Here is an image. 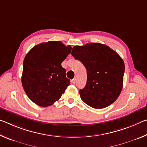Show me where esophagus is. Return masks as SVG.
<instances>
[{
  "mask_svg": "<svg viewBox=\"0 0 147 147\" xmlns=\"http://www.w3.org/2000/svg\"><path fill=\"white\" fill-rule=\"evenodd\" d=\"M72 83H73V84L76 83V78H74V79L72 80Z\"/></svg>",
  "mask_w": 147,
  "mask_h": 147,
  "instance_id": "obj_1",
  "label": "esophagus"
}]
</instances>
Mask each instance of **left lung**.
Wrapping results in <instances>:
<instances>
[{"label":"left lung","instance_id":"left-lung-1","mask_svg":"<svg viewBox=\"0 0 147 147\" xmlns=\"http://www.w3.org/2000/svg\"><path fill=\"white\" fill-rule=\"evenodd\" d=\"M71 54L87 70V83L80 89V98L88 106L102 109L113 103L123 89L124 63L121 56L98 43L75 46Z\"/></svg>","mask_w":147,"mask_h":147}]
</instances>
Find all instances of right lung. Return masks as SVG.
Here are the masks:
<instances>
[{
	"instance_id": "obj_1",
	"label": "right lung",
	"mask_w": 147,
	"mask_h": 147,
	"mask_svg": "<svg viewBox=\"0 0 147 147\" xmlns=\"http://www.w3.org/2000/svg\"><path fill=\"white\" fill-rule=\"evenodd\" d=\"M70 45L48 41L34 47L24 58L22 85L29 98L42 107L53 105L70 85L61 63L71 53Z\"/></svg>"
}]
</instances>
